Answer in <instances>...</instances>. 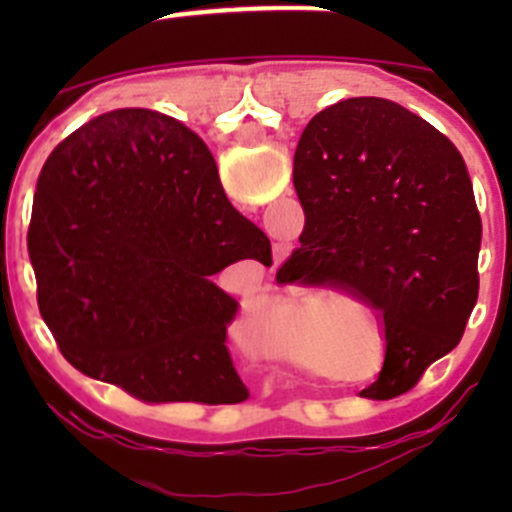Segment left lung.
I'll list each match as a JSON object with an SVG mask.
<instances>
[{"label":"left lung","mask_w":512,"mask_h":512,"mask_svg":"<svg viewBox=\"0 0 512 512\" xmlns=\"http://www.w3.org/2000/svg\"><path fill=\"white\" fill-rule=\"evenodd\" d=\"M292 179L305 230L282 282L341 287L372 305L387 348L361 395L408 392L456 348L477 305L482 217L464 158L402 104L354 97L307 122Z\"/></svg>","instance_id":"8db88e82"}]
</instances>
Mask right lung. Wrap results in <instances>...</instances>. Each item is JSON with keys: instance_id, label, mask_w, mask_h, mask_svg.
Segmentation results:
<instances>
[{"instance_id": "1", "label": "right lung", "mask_w": 512, "mask_h": 512, "mask_svg": "<svg viewBox=\"0 0 512 512\" xmlns=\"http://www.w3.org/2000/svg\"><path fill=\"white\" fill-rule=\"evenodd\" d=\"M27 251L63 359L143 402L248 397L225 346L238 302L212 282L271 266L230 205L205 140L156 110H112L58 143L38 176Z\"/></svg>"}]
</instances>
